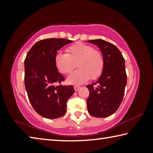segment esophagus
<instances>
[{
	"label": "esophagus",
	"instance_id": "obj_1",
	"mask_svg": "<svg viewBox=\"0 0 153 153\" xmlns=\"http://www.w3.org/2000/svg\"><path fill=\"white\" fill-rule=\"evenodd\" d=\"M79 88H80V87H79V86H74L75 91H77V90H78Z\"/></svg>",
	"mask_w": 153,
	"mask_h": 153
}]
</instances>
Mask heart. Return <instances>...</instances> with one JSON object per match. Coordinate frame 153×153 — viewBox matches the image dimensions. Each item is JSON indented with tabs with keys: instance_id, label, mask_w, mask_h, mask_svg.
<instances>
[{
	"instance_id": "1",
	"label": "heart",
	"mask_w": 153,
	"mask_h": 153,
	"mask_svg": "<svg viewBox=\"0 0 153 153\" xmlns=\"http://www.w3.org/2000/svg\"><path fill=\"white\" fill-rule=\"evenodd\" d=\"M67 54L59 52L55 56V65L57 70L63 74H69L76 66L78 69L67 77L70 84H81L90 78L97 79L102 74L105 66L101 53L92 46L78 42L67 48Z\"/></svg>"
}]
</instances>
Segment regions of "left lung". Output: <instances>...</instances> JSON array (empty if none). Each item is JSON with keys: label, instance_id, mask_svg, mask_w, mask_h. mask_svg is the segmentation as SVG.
Returning <instances> with one entry per match:
<instances>
[{"label": "left lung", "instance_id": "left-lung-1", "mask_svg": "<svg viewBox=\"0 0 153 153\" xmlns=\"http://www.w3.org/2000/svg\"><path fill=\"white\" fill-rule=\"evenodd\" d=\"M88 42L100 48L105 66L97 81L86 86L90 91L87 108L93 117H107L118 109L123 100L127 84L125 60L120 50L107 41L97 39Z\"/></svg>", "mask_w": 153, "mask_h": 153}]
</instances>
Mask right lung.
<instances>
[{
    "label": "right lung",
    "mask_w": 153,
    "mask_h": 153,
    "mask_svg": "<svg viewBox=\"0 0 153 153\" xmlns=\"http://www.w3.org/2000/svg\"><path fill=\"white\" fill-rule=\"evenodd\" d=\"M72 40L48 38L38 41L24 61L25 86L31 105L40 115L56 119L66 113L67 102L74 94L73 86H55L65 80L55 65L57 51Z\"/></svg>",
    "instance_id": "add662e5"
}]
</instances>
